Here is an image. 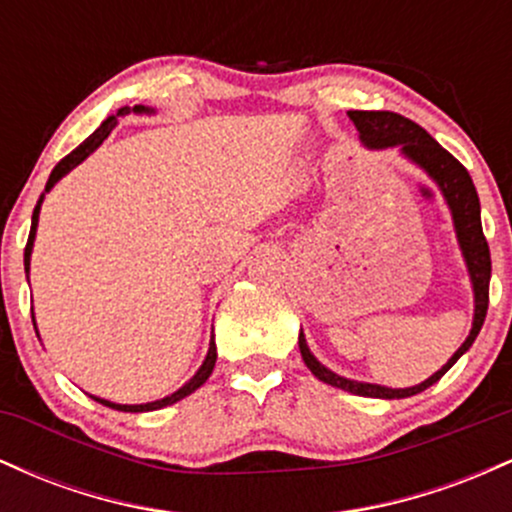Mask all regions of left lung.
Returning a JSON list of instances; mask_svg holds the SVG:
<instances>
[{
  "mask_svg": "<svg viewBox=\"0 0 512 512\" xmlns=\"http://www.w3.org/2000/svg\"><path fill=\"white\" fill-rule=\"evenodd\" d=\"M351 122L358 129V137H361L363 146L375 151L383 149H399V154L409 158L414 166H419L424 173L438 185V190L443 192L445 204H448L452 226H455L457 245H460L464 264H467L469 281H472L474 291V320L472 330H469L467 339H464L460 349L448 358L443 368L436 370L431 378H426L424 383L414 387H385L375 383H358V380L344 378V375L334 373L327 366H322L320 361L313 356V351L308 349L305 342V334L301 330L298 334V349L305 366L310 368V373L315 375L322 383L339 387V390L351 392V395L361 397H378V399H404L411 395H419L426 387L438 383L448 370L455 366L457 358L467 354L469 346L474 344L477 334L486 320V310H489V281H491V252L489 243H486L484 231H481V207H479V195L477 187H474L472 178H469L467 168L457 161L455 156L440 146L424 127H419L416 122L407 120V117L397 113H387V110H349Z\"/></svg>",
  "mask_w": 512,
  "mask_h": 512,
  "instance_id": "8db88e82",
  "label": "left lung"
}]
</instances>
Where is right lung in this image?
<instances>
[{
	"label": "right lung",
	"mask_w": 512,
	"mask_h": 512,
	"mask_svg": "<svg viewBox=\"0 0 512 512\" xmlns=\"http://www.w3.org/2000/svg\"><path fill=\"white\" fill-rule=\"evenodd\" d=\"M129 113H139V115H151L154 113V110H149V108H144V105H134L132 110L129 108H120L117 110V115H129ZM117 115H110L108 120L103 122L101 127L96 129V132L91 134V137L86 139V142H81L79 146H76V149L72 151V154L69 156H64L60 163H57L55 168H52V173H50V178H48V185H45V192L43 195H40V199H38V204H35V209H33V221H31V236H28V243H26V252H23V267H26V274L31 272V255H33V240H35V231H38V216H40V204H43V199H45V195H48V192L52 190V187L57 185V182H60L64 175L69 173V170H74L76 166H79L81 161H86L88 156L93 154V151L98 149V146H101L105 139H108V134L113 132L115 129V125H117ZM33 327H35V315H33ZM214 366H216V344H214V337H211V342H209V351H207V358H204V363L202 366H199V370L195 375H192L190 380H187L185 385L180 387V390H175L173 395H168V397H163V399H156V402H146V404H115V402H110V399H101V397H96V395H91L93 399H96V402H101V404H105V407H110V409H117V411H132V414H139V411H156V409H163V407H170V404H175V402H180V399H185L187 395H192V392L197 390V387H202L204 383H207V378L211 375V370H214Z\"/></svg>",
	"instance_id": "right-lung-1"
}]
</instances>
